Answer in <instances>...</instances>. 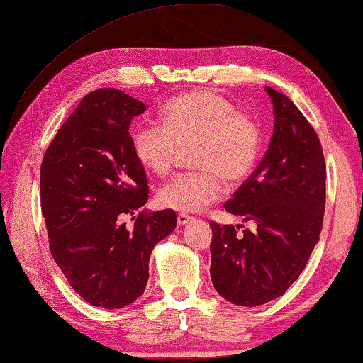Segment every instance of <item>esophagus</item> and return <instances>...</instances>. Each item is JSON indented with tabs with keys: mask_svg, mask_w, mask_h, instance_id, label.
Here are the masks:
<instances>
[{
	"mask_svg": "<svg viewBox=\"0 0 363 363\" xmlns=\"http://www.w3.org/2000/svg\"><path fill=\"white\" fill-rule=\"evenodd\" d=\"M192 220H194V218L186 215V213H179V215H177V224H179V226H184V224H187L189 221H192Z\"/></svg>",
	"mask_w": 363,
	"mask_h": 363,
	"instance_id": "esophagus-1",
	"label": "esophagus"
}]
</instances>
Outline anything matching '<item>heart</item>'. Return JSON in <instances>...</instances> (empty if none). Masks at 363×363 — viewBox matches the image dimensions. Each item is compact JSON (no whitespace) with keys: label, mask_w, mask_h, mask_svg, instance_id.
Segmentation results:
<instances>
[{"label":"heart","mask_w":363,"mask_h":363,"mask_svg":"<svg viewBox=\"0 0 363 363\" xmlns=\"http://www.w3.org/2000/svg\"><path fill=\"white\" fill-rule=\"evenodd\" d=\"M132 152L148 172L166 176L181 152L195 169L160 187L163 208L200 211L228 186L244 182L262 153V129L226 96L213 90L177 95L161 109V124L140 121L130 129Z\"/></svg>","instance_id":"1"}]
</instances>
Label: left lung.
<instances>
[{"label":"left lung","mask_w":363,"mask_h":363,"mask_svg":"<svg viewBox=\"0 0 363 363\" xmlns=\"http://www.w3.org/2000/svg\"><path fill=\"white\" fill-rule=\"evenodd\" d=\"M267 91L274 111L272 142L224 205L254 229L239 235V224L210 223L211 283L240 307L262 306L289 289L318 242L325 215L326 166L318 135L286 95Z\"/></svg>","instance_id":"8db88e82"}]
</instances>
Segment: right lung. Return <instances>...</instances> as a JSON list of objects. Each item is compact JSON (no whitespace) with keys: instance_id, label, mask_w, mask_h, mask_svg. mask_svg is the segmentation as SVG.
I'll return each instance as SVG.
<instances>
[{"instance_id":"obj_1","label":"right lung","mask_w":363,"mask_h":363,"mask_svg":"<svg viewBox=\"0 0 363 363\" xmlns=\"http://www.w3.org/2000/svg\"><path fill=\"white\" fill-rule=\"evenodd\" d=\"M145 109L116 89L90 91L57 129L40 168L51 255L95 307L121 308L143 294L153 247L177 223L174 210H142L148 181L129 125ZM125 216L135 221L130 232Z\"/></svg>"}]
</instances>
